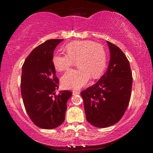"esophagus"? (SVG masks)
Instances as JSON below:
<instances>
[{
  "mask_svg": "<svg viewBox=\"0 0 153 153\" xmlns=\"http://www.w3.org/2000/svg\"><path fill=\"white\" fill-rule=\"evenodd\" d=\"M79 94V91H78V90H73V94L74 95H76V94Z\"/></svg>",
  "mask_w": 153,
  "mask_h": 153,
  "instance_id": "34e87169",
  "label": "esophagus"
}]
</instances>
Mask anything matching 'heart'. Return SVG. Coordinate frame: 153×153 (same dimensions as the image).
I'll return each instance as SVG.
<instances>
[{
    "label": "heart",
    "instance_id": "heart-1",
    "mask_svg": "<svg viewBox=\"0 0 153 153\" xmlns=\"http://www.w3.org/2000/svg\"><path fill=\"white\" fill-rule=\"evenodd\" d=\"M67 55L55 54L52 63L59 71H67L77 61L79 69L67 71L61 82L66 88L78 89L102 73L107 63V53L102 45L90 40L74 41L65 46Z\"/></svg>",
    "mask_w": 153,
    "mask_h": 153
}]
</instances>
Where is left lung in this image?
<instances>
[{
  "instance_id": "obj_1",
  "label": "left lung",
  "mask_w": 153,
  "mask_h": 153,
  "mask_svg": "<svg viewBox=\"0 0 153 153\" xmlns=\"http://www.w3.org/2000/svg\"><path fill=\"white\" fill-rule=\"evenodd\" d=\"M111 59L108 69L93 86L81 92L86 120L97 128L117 123L130 100L132 73L128 59L121 49L107 41Z\"/></svg>"
}]
</instances>
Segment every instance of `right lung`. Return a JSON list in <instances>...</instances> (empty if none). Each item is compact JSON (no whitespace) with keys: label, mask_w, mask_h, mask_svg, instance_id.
<instances>
[{"label":"right lung","mask_w":153,"mask_h":153,"mask_svg":"<svg viewBox=\"0 0 153 153\" xmlns=\"http://www.w3.org/2000/svg\"><path fill=\"white\" fill-rule=\"evenodd\" d=\"M63 39L45 41L31 52L22 66L21 92L30 120L40 128L51 129L63 123L69 90L55 94L59 79L52 63L53 52Z\"/></svg>","instance_id":"1"}]
</instances>
